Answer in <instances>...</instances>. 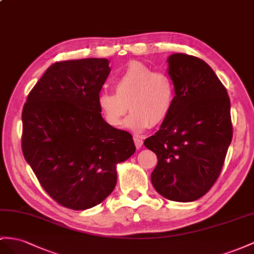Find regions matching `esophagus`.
Returning a JSON list of instances; mask_svg holds the SVG:
<instances>
[{
	"label": "esophagus",
	"instance_id": "obj_1",
	"mask_svg": "<svg viewBox=\"0 0 254 254\" xmlns=\"http://www.w3.org/2000/svg\"><path fill=\"white\" fill-rule=\"evenodd\" d=\"M134 144H135L136 148L139 149L142 146V144H144V140H142V138L138 137V136H135V137H134Z\"/></svg>",
	"mask_w": 254,
	"mask_h": 254
}]
</instances>
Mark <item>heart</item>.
Segmentation results:
<instances>
[{
  "label": "heart",
  "mask_w": 254,
  "mask_h": 254,
  "mask_svg": "<svg viewBox=\"0 0 254 254\" xmlns=\"http://www.w3.org/2000/svg\"><path fill=\"white\" fill-rule=\"evenodd\" d=\"M115 92H101L97 106L107 125L139 133L151 126H159L171 116L176 88L173 78L165 71H154L139 62H129L116 77Z\"/></svg>",
  "instance_id": "1"
}]
</instances>
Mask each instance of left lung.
I'll return each mask as SVG.
<instances>
[{
    "instance_id": "left-lung-1",
    "label": "left lung",
    "mask_w": 254,
    "mask_h": 254,
    "mask_svg": "<svg viewBox=\"0 0 254 254\" xmlns=\"http://www.w3.org/2000/svg\"><path fill=\"white\" fill-rule=\"evenodd\" d=\"M167 62L176 88L174 109L144 144L158 157L151 174L157 192L171 200L193 201L210 190L222 170L233 136L231 102L199 58L174 54Z\"/></svg>"
}]
</instances>
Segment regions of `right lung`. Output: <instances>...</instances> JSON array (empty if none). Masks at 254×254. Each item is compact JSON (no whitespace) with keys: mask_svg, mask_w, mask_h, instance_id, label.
Listing matches in <instances>:
<instances>
[{"mask_svg":"<svg viewBox=\"0 0 254 254\" xmlns=\"http://www.w3.org/2000/svg\"><path fill=\"white\" fill-rule=\"evenodd\" d=\"M109 61L57 62L22 110V152L43 189L74 210L99 205L117 184V164L136 148L132 135L103 119L97 106Z\"/></svg>","mask_w":254,"mask_h":254,"instance_id":"add662e5","label":"right lung"}]
</instances>
